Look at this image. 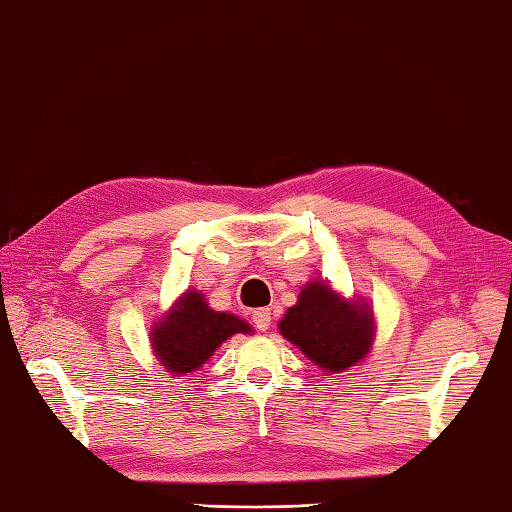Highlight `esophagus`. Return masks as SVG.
Here are the masks:
<instances>
[{
	"label": "esophagus",
	"instance_id": "obj_1",
	"mask_svg": "<svg viewBox=\"0 0 512 512\" xmlns=\"http://www.w3.org/2000/svg\"><path fill=\"white\" fill-rule=\"evenodd\" d=\"M252 322L258 331H267L271 325V309H256L252 314Z\"/></svg>",
	"mask_w": 512,
	"mask_h": 512
}]
</instances>
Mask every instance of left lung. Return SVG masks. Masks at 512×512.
I'll return each mask as SVG.
<instances>
[{
	"mask_svg": "<svg viewBox=\"0 0 512 512\" xmlns=\"http://www.w3.org/2000/svg\"><path fill=\"white\" fill-rule=\"evenodd\" d=\"M371 322L369 311L349 305L325 283H311L278 327L322 371L336 373L367 356L373 340Z\"/></svg>",
	"mask_w": 512,
	"mask_h": 512,
	"instance_id": "left-lung-1",
	"label": "left lung"
}]
</instances>
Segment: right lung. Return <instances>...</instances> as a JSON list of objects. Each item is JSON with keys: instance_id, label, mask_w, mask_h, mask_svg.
Returning a JSON list of instances; mask_svg holds the SVG:
<instances>
[{"instance_id": "obj_1", "label": "right lung", "mask_w": 512, "mask_h": 512, "mask_svg": "<svg viewBox=\"0 0 512 512\" xmlns=\"http://www.w3.org/2000/svg\"><path fill=\"white\" fill-rule=\"evenodd\" d=\"M249 325L232 314L207 307L198 291L176 302L172 314L152 331V347L170 373H192L234 333H247Z\"/></svg>"}]
</instances>
